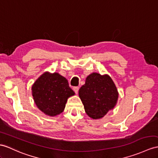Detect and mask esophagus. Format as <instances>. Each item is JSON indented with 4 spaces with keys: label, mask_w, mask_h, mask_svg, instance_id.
<instances>
[{
    "label": "esophagus",
    "mask_w": 158,
    "mask_h": 158,
    "mask_svg": "<svg viewBox=\"0 0 158 158\" xmlns=\"http://www.w3.org/2000/svg\"><path fill=\"white\" fill-rule=\"evenodd\" d=\"M73 90H74V91L75 92L76 94H78V90H79V87L78 86H75V87L73 88Z\"/></svg>",
    "instance_id": "obj_1"
}]
</instances>
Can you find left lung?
Returning <instances> with one entry per match:
<instances>
[{"label": "left lung", "instance_id": "left-lung-1", "mask_svg": "<svg viewBox=\"0 0 158 158\" xmlns=\"http://www.w3.org/2000/svg\"><path fill=\"white\" fill-rule=\"evenodd\" d=\"M79 97L84 110L94 119L102 118L116 105L118 93L113 80L108 75L92 73L79 90Z\"/></svg>", "mask_w": 158, "mask_h": 158}]
</instances>
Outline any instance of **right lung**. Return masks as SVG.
Returning <instances> with one entry per match:
<instances>
[{
  "label": "right lung",
  "mask_w": 158,
  "mask_h": 158,
  "mask_svg": "<svg viewBox=\"0 0 158 158\" xmlns=\"http://www.w3.org/2000/svg\"><path fill=\"white\" fill-rule=\"evenodd\" d=\"M74 94L66 78L56 72H45L32 86L35 105L42 112L51 117L62 113L68 98Z\"/></svg>",
  "instance_id": "add662e5"
}]
</instances>
